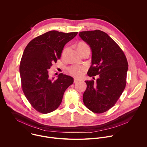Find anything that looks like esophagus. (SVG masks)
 Instances as JSON below:
<instances>
[{
    "label": "esophagus",
    "mask_w": 147,
    "mask_h": 147,
    "mask_svg": "<svg viewBox=\"0 0 147 147\" xmlns=\"http://www.w3.org/2000/svg\"><path fill=\"white\" fill-rule=\"evenodd\" d=\"M79 81H80V80L78 79H76V78L74 79V83H78Z\"/></svg>",
    "instance_id": "34e87169"
}]
</instances>
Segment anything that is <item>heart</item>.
Wrapping results in <instances>:
<instances>
[{
	"label": "heart",
	"instance_id": "1",
	"mask_svg": "<svg viewBox=\"0 0 147 147\" xmlns=\"http://www.w3.org/2000/svg\"><path fill=\"white\" fill-rule=\"evenodd\" d=\"M87 47H89V46L87 43L83 41H80L78 44V50H81ZM86 69V67L85 65H74L69 67L68 70L72 75L75 76H80Z\"/></svg>",
	"mask_w": 147,
	"mask_h": 147
}]
</instances>
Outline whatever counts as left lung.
Returning a JSON list of instances; mask_svg holds the SVG:
<instances>
[{
    "label": "left lung",
    "mask_w": 147,
    "mask_h": 147,
    "mask_svg": "<svg viewBox=\"0 0 147 147\" xmlns=\"http://www.w3.org/2000/svg\"><path fill=\"white\" fill-rule=\"evenodd\" d=\"M79 35L92 51L88 75H99L96 82L85 81L87 87L83 97L84 105L93 113H102L115 104L125 88L128 62L121 47L105 32L84 31Z\"/></svg>",
    "instance_id": "8db88e82"
}]
</instances>
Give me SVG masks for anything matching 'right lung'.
<instances>
[{"label":"right lung","mask_w":147,"mask_h":147,"mask_svg":"<svg viewBox=\"0 0 147 147\" xmlns=\"http://www.w3.org/2000/svg\"><path fill=\"white\" fill-rule=\"evenodd\" d=\"M78 32L65 33L51 30L37 37L25 47L20 65L22 91L37 111L47 114L61 105L65 90L74 79L63 74L50 78L48 69L60 59L64 45Z\"/></svg>","instance_id":"add662e5"}]
</instances>
